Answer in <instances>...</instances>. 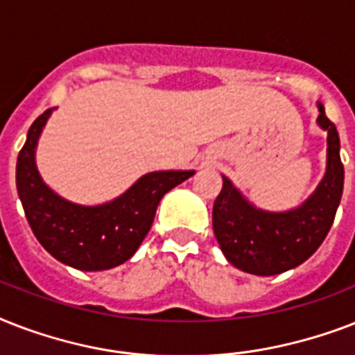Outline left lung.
I'll return each mask as SVG.
<instances>
[{"mask_svg":"<svg viewBox=\"0 0 355 355\" xmlns=\"http://www.w3.org/2000/svg\"><path fill=\"white\" fill-rule=\"evenodd\" d=\"M317 125L326 130V171L315 191L297 208L269 211L252 205L228 177L214 202V234L225 258L236 269L272 276L295 269L320 247L336 219L345 182L339 134L317 103Z\"/></svg>","mask_w":355,"mask_h":355,"instance_id":"8db88e82","label":"left lung"}]
</instances>
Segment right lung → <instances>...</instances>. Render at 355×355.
Segmentation results:
<instances>
[{
    "label": "right lung",
    "mask_w": 355,
    "mask_h": 355,
    "mask_svg": "<svg viewBox=\"0 0 355 355\" xmlns=\"http://www.w3.org/2000/svg\"><path fill=\"white\" fill-rule=\"evenodd\" d=\"M53 108L38 116L16 162V188L33 234L60 263L107 270L132 258L155 221L162 197L195 171H153L103 205H77L53 191L36 167V147Z\"/></svg>",
    "instance_id": "add662e5"
}]
</instances>
